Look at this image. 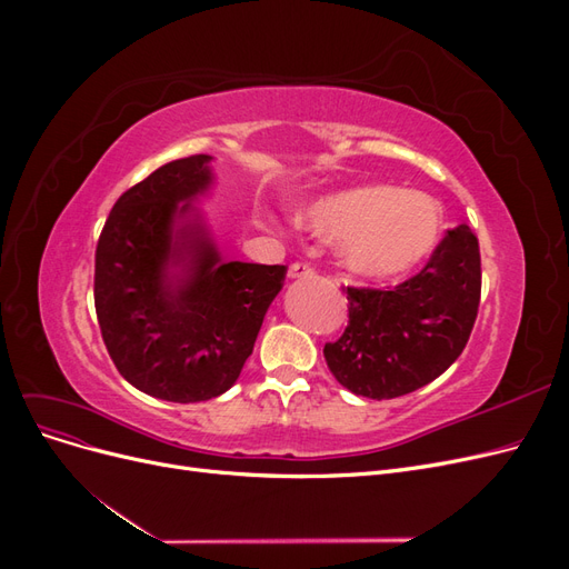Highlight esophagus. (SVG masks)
<instances>
[{
    "label": "esophagus",
    "instance_id": "1",
    "mask_svg": "<svg viewBox=\"0 0 569 569\" xmlns=\"http://www.w3.org/2000/svg\"><path fill=\"white\" fill-rule=\"evenodd\" d=\"M313 274H316V270H313L311 263L297 261V263L289 266V278H295V280H299V278H313Z\"/></svg>",
    "mask_w": 569,
    "mask_h": 569
}]
</instances>
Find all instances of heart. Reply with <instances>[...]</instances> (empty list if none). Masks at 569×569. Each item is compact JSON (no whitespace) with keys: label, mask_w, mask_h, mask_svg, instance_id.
<instances>
[{"label":"heart","mask_w":569,"mask_h":569,"mask_svg":"<svg viewBox=\"0 0 569 569\" xmlns=\"http://www.w3.org/2000/svg\"><path fill=\"white\" fill-rule=\"evenodd\" d=\"M299 220L322 237H343V263L366 278H389L416 266L435 247L439 232L432 201L382 184L322 197L303 209Z\"/></svg>","instance_id":"b5f03b06"}]
</instances>
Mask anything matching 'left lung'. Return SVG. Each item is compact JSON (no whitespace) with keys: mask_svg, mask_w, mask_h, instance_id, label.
<instances>
[{"mask_svg":"<svg viewBox=\"0 0 569 569\" xmlns=\"http://www.w3.org/2000/svg\"><path fill=\"white\" fill-rule=\"evenodd\" d=\"M481 295L479 242L458 226L427 266L391 289L347 287L349 325L325 343L341 387L368 399H396L451 368L470 339Z\"/></svg>","mask_w":569,"mask_h":569,"instance_id":"1","label":"left lung"}]
</instances>
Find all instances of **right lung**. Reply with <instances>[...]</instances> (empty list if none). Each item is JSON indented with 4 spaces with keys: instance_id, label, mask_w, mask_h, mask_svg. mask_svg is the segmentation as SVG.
Returning a JSON list of instances; mask_svg holds the SVG:
<instances>
[{
    "instance_id": "right-lung-1",
    "label": "right lung",
    "mask_w": 569,
    "mask_h": 569,
    "mask_svg": "<svg viewBox=\"0 0 569 569\" xmlns=\"http://www.w3.org/2000/svg\"><path fill=\"white\" fill-rule=\"evenodd\" d=\"M211 157L170 161L120 194L94 253V308L118 372L173 403L228 391L284 284V266L222 261L192 203Z\"/></svg>"
}]
</instances>
